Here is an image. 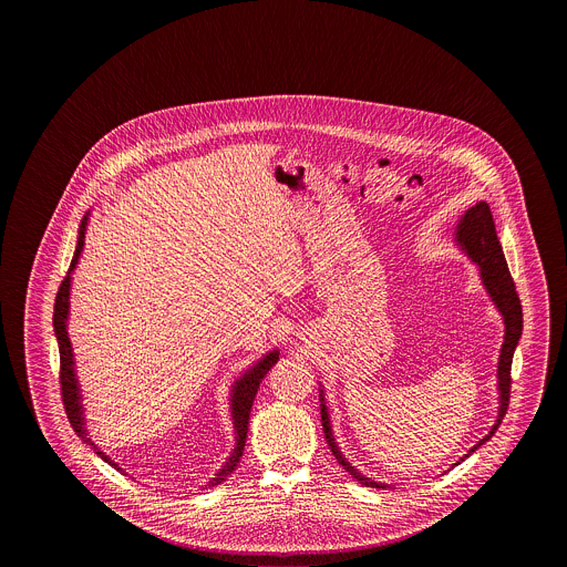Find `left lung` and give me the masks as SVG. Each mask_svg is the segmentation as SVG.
Returning <instances> with one entry per match:
<instances>
[{"label":"left lung","instance_id":"1","mask_svg":"<svg viewBox=\"0 0 567 567\" xmlns=\"http://www.w3.org/2000/svg\"><path fill=\"white\" fill-rule=\"evenodd\" d=\"M457 240L467 255L478 264L481 276L485 280L486 291L493 297V301L497 303L504 321H506V336H504V344H502V354H499V391H502V402H499V416L497 423L493 425V430L485 435L470 453H474L481 444H485L486 440L497 432V427L502 425V419L506 416V410L511 404V389H513V377H511V368H513V354L518 338L523 333V308H520V299L514 287L513 276L508 270L502 244L497 240V231H495V220L491 215V208L486 202H478L476 206H472L465 215L461 216L457 225ZM321 421H323V433L333 457L338 458L340 465H344V470L351 474L352 478H357L361 485L374 486V488H384V485L374 483L365 476H361L347 458L342 457V453L338 451L331 427H329V416H327V408L321 404ZM467 453V455H470ZM465 455V457H467ZM463 457V458H465ZM461 458V461H463Z\"/></svg>","mask_w":567,"mask_h":567}]
</instances>
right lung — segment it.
<instances>
[{
	"instance_id": "obj_1",
	"label": "right lung",
	"mask_w": 567,
	"mask_h": 567,
	"mask_svg": "<svg viewBox=\"0 0 567 567\" xmlns=\"http://www.w3.org/2000/svg\"><path fill=\"white\" fill-rule=\"evenodd\" d=\"M84 225H86V218L82 220L81 236H79V246H76V252H74V259L70 264V271L76 268L79 264V257H81L82 244H84ZM70 271L68 276L61 280V287L56 291V299H54V336H56V342H59V384H61V400H63V408H65V414H68V421L70 425L74 427V432L79 433L81 437H84V421H82L81 410V395H79V384H76V377H74V359H72V344H70V338H68V331H65V321H68V308H70ZM278 361V352L274 351L270 354H266L252 370H248L234 386V398H231V416H234V425H236V433H238V442H236V449L231 453L229 461L225 463V467L216 474V478H213L206 486H215L218 483H223L234 470L236 465L240 463L243 457L244 444H246V432H248V416H250V408L255 402V395H257V389H259V382L266 378V374L270 372L271 365ZM89 442V437H86ZM95 449V446H93ZM97 455L109 461L110 465L116 467V463H112L102 451H97ZM118 470V467H116Z\"/></svg>"
}]
</instances>
